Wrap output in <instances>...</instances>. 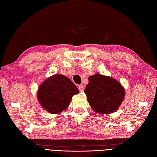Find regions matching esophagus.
I'll return each instance as SVG.
<instances>
[{
  "label": "esophagus",
  "mask_w": 157,
  "mask_h": 157,
  "mask_svg": "<svg viewBox=\"0 0 157 157\" xmlns=\"http://www.w3.org/2000/svg\"><path fill=\"white\" fill-rule=\"evenodd\" d=\"M78 89H79V90L80 92L83 91V85H79V86H78Z\"/></svg>",
  "instance_id": "1"
}]
</instances>
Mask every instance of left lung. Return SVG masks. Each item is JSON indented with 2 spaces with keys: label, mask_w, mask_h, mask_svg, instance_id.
<instances>
[{
  "label": "left lung",
  "mask_w": 157,
  "mask_h": 157,
  "mask_svg": "<svg viewBox=\"0 0 157 157\" xmlns=\"http://www.w3.org/2000/svg\"><path fill=\"white\" fill-rule=\"evenodd\" d=\"M84 92L90 106L99 113L110 114L117 110L123 101L124 90L115 79L95 74L88 78Z\"/></svg>",
  "instance_id": "1"
}]
</instances>
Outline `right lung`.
<instances>
[{
	"label": "right lung",
	"mask_w": 157,
	"mask_h": 157,
	"mask_svg": "<svg viewBox=\"0 0 157 157\" xmlns=\"http://www.w3.org/2000/svg\"><path fill=\"white\" fill-rule=\"evenodd\" d=\"M78 93L77 87L69 78L56 74L42 83L37 96L44 109L51 113H58L65 110L73 95Z\"/></svg>",
	"instance_id": "1"
}]
</instances>
